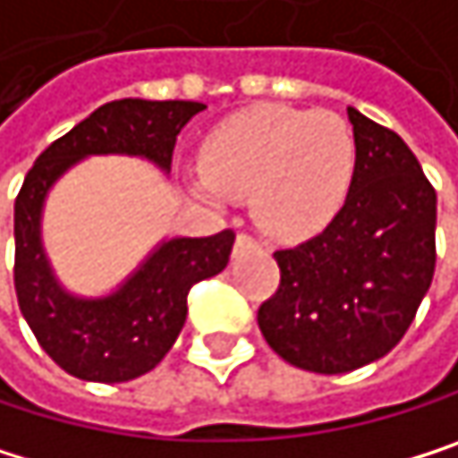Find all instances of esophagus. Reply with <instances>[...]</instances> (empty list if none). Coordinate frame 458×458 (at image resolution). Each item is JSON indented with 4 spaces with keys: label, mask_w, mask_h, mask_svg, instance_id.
Segmentation results:
<instances>
[{
    "label": "esophagus",
    "mask_w": 458,
    "mask_h": 458,
    "mask_svg": "<svg viewBox=\"0 0 458 458\" xmlns=\"http://www.w3.org/2000/svg\"><path fill=\"white\" fill-rule=\"evenodd\" d=\"M253 245H256V240H253L250 234H245V232H240L237 240H234V248H237V250H245V248H253Z\"/></svg>",
    "instance_id": "obj_1"
}]
</instances>
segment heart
Returning <instances> with one entry per match:
<instances>
[{"label":"heart","instance_id":"heart-1","mask_svg":"<svg viewBox=\"0 0 458 458\" xmlns=\"http://www.w3.org/2000/svg\"><path fill=\"white\" fill-rule=\"evenodd\" d=\"M197 197L224 205L250 194V213L275 237L321 232L345 205L356 137L329 110L261 105L226 118L202 145Z\"/></svg>","mask_w":458,"mask_h":458}]
</instances>
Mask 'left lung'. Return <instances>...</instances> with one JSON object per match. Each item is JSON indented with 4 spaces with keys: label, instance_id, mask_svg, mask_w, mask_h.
Instances as JSON below:
<instances>
[{
    "label": "left lung",
    "instance_id": "8db88e82",
    "mask_svg": "<svg viewBox=\"0 0 458 458\" xmlns=\"http://www.w3.org/2000/svg\"><path fill=\"white\" fill-rule=\"evenodd\" d=\"M356 173L332 224L285 250L259 329L289 364L340 375L386 356L435 275L437 194L405 140L348 107Z\"/></svg>",
    "mask_w": 458,
    "mask_h": 458
}]
</instances>
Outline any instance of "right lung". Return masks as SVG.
Listing matches in <instances>:
<instances>
[{"instance_id":"right-lung-1","label":"right lung","mask_w":458,"mask_h":458,"mask_svg":"<svg viewBox=\"0 0 458 458\" xmlns=\"http://www.w3.org/2000/svg\"><path fill=\"white\" fill-rule=\"evenodd\" d=\"M202 102L115 99L47 145L15 199V294L42 351L64 372L94 383H123L150 372L175 345L191 285L229 264L234 232L166 237L110 294L81 297L55 277L42 245L50 189L89 156H137L169 175L181 129Z\"/></svg>"}]
</instances>
